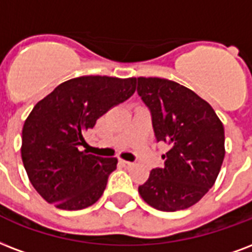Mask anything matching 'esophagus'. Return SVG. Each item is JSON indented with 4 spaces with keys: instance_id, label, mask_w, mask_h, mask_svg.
<instances>
[{
    "instance_id": "esophagus-1",
    "label": "esophagus",
    "mask_w": 252,
    "mask_h": 252,
    "mask_svg": "<svg viewBox=\"0 0 252 252\" xmlns=\"http://www.w3.org/2000/svg\"><path fill=\"white\" fill-rule=\"evenodd\" d=\"M120 164H122L124 168H130V166L133 165V162H129V161H126V160H120Z\"/></svg>"
}]
</instances>
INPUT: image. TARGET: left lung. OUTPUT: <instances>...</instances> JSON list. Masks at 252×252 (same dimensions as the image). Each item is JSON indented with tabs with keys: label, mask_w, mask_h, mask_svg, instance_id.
Here are the masks:
<instances>
[{
	"label": "left lung",
	"mask_w": 252,
	"mask_h": 252,
	"mask_svg": "<svg viewBox=\"0 0 252 252\" xmlns=\"http://www.w3.org/2000/svg\"><path fill=\"white\" fill-rule=\"evenodd\" d=\"M137 94L151 111L157 141L169 145L162 168L152 169L140 195L161 211L193 206L220 174L223 124L207 101L173 80L137 78Z\"/></svg>",
	"instance_id": "8db88e82"
}]
</instances>
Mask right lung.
<instances>
[{
    "instance_id": "add662e5",
    "label": "right lung",
    "mask_w": 252,
    "mask_h": 252,
    "mask_svg": "<svg viewBox=\"0 0 252 252\" xmlns=\"http://www.w3.org/2000/svg\"><path fill=\"white\" fill-rule=\"evenodd\" d=\"M134 91L136 78L90 75L59 84L36 103L24 124L21 155L42 198L62 210H82L100 198L118 158L79 148L96 120Z\"/></svg>"
}]
</instances>
